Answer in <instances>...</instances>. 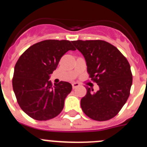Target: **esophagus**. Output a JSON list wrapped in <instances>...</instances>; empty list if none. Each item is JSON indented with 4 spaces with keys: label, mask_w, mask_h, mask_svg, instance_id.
Wrapping results in <instances>:
<instances>
[{
    "label": "esophagus",
    "mask_w": 147,
    "mask_h": 147,
    "mask_svg": "<svg viewBox=\"0 0 147 147\" xmlns=\"http://www.w3.org/2000/svg\"><path fill=\"white\" fill-rule=\"evenodd\" d=\"M79 86H80V84H79V83H77V82H74L72 84L73 89H76V88H77Z\"/></svg>",
    "instance_id": "34e87169"
}]
</instances>
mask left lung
Returning a JSON list of instances; mask_svg holds the SVG:
<instances>
[{
	"mask_svg": "<svg viewBox=\"0 0 147 147\" xmlns=\"http://www.w3.org/2000/svg\"><path fill=\"white\" fill-rule=\"evenodd\" d=\"M82 54L91 80L98 91L87 87L81 107L93 120L107 121L117 115L128 99L132 83L129 62L119 49L104 40L72 41Z\"/></svg>",
	"mask_w": 147,
	"mask_h": 147,
	"instance_id": "8db88e82",
	"label": "left lung"
}]
</instances>
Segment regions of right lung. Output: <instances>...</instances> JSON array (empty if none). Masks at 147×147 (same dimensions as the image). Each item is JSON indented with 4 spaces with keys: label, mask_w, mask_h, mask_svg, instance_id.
Wrapping results in <instances>:
<instances>
[{
    "label": "right lung",
    "mask_w": 147,
    "mask_h": 147,
    "mask_svg": "<svg viewBox=\"0 0 147 147\" xmlns=\"http://www.w3.org/2000/svg\"><path fill=\"white\" fill-rule=\"evenodd\" d=\"M76 50L69 40H46L30 46L18 59L12 79L18 105L28 116L46 121L57 116L64 107L72 85L61 81L52 85L50 74L61 57Z\"/></svg>",
    "instance_id": "obj_1"
}]
</instances>
